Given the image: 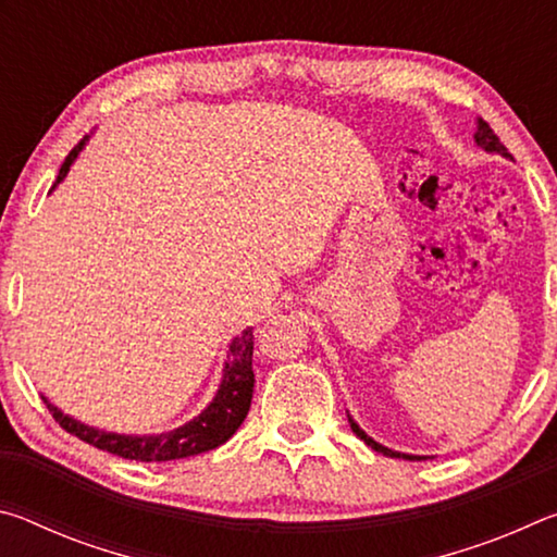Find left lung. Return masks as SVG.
Instances as JSON below:
<instances>
[{
	"mask_svg": "<svg viewBox=\"0 0 557 557\" xmlns=\"http://www.w3.org/2000/svg\"><path fill=\"white\" fill-rule=\"evenodd\" d=\"M474 139H476V145L482 147V149H486V152H496V154H502V157H508L511 159V154H508V149L502 145V139H498L496 135H494V129L488 127V122L486 120H482L479 117L476 120V132H474ZM348 422H351V430L356 432V437H361L366 445H369L371 449H375V451H383V455H388V457H403V459H425V457H412V455H400V451H393V449H388V447H383V445H379V442L375 440H371L369 435H366V432L356 425V422L348 418Z\"/></svg>",
	"mask_w": 557,
	"mask_h": 557,
	"instance_id": "obj_1",
	"label": "left lung"
}]
</instances>
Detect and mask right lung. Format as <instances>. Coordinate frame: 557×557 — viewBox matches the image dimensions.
Wrapping results in <instances>:
<instances>
[{
  "label": "right lung",
  "instance_id": "right-lung-1",
  "mask_svg": "<svg viewBox=\"0 0 557 557\" xmlns=\"http://www.w3.org/2000/svg\"><path fill=\"white\" fill-rule=\"evenodd\" d=\"M86 139L88 137H83L71 149V154L65 157L55 184L63 182V176L69 174V169L75 162V157H78L83 145H86ZM252 385H256V373H252V329H245L240 336H235L231 342L223 381L209 408L199 418H194L191 422H186V425L172 432H162V435H117V432H102L98 428H88L83 422L69 418V414H63L46 398L44 403L53 414V420L65 432H71V435L88 442L92 447L106 449L110 455L132 461H169L201 455V451L215 449L225 440L233 437L250 410Z\"/></svg>",
  "mask_w": 557,
  "mask_h": 557
}]
</instances>
